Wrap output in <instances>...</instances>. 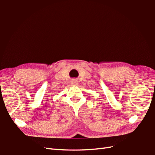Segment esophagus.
Masks as SVG:
<instances>
[{
  "label": "esophagus",
  "mask_w": 155,
  "mask_h": 155,
  "mask_svg": "<svg viewBox=\"0 0 155 155\" xmlns=\"http://www.w3.org/2000/svg\"><path fill=\"white\" fill-rule=\"evenodd\" d=\"M78 83L77 79H72L71 81V84L73 85V86H77V85H78Z\"/></svg>",
  "instance_id": "1"
}]
</instances>
